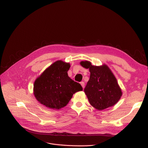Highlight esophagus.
<instances>
[{"instance_id":"esophagus-1","label":"esophagus","mask_w":148,"mask_h":148,"mask_svg":"<svg viewBox=\"0 0 148 148\" xmlns=\"http://www.w3.org/2000/svg\"><path fill=\"white\" fill-rule=\"evenodd\" d=\"M80 84H81V85H82V88L84 89V82H80Z\"/></svg>"}]
</instances>
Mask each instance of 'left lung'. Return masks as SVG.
<instances>
[{"label": "left lung", "mask_w": 148, "mask_h": 148, "mask_svg": "<svg viewBox=\"0 0 148 148\" xmlns=\"http://www.w3.org/2000/svg\"><path fill=\"white\" fill-rule=\"evenodd\" d=\"M81 65L89 68L90 79L84 91L90 104L99 110L114 106L122 96V91L115 77L108 67L93 66L88 61H82Z\"/></svg>", "instance_id": "8db88e82"}]
</instances>
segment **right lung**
<instances>
[{
    "mask_svg": "<svg viewBox=\"0 0 148 148\" xmlns=\"http://www.w3.org/2000/svg\"><path fill=\"white\" fill-rule=\"evenodd\" d=\"M68 63L58 60L46 69L35 80L34 95L47 107L60 109L69 103L75 92L81 91V84L70 79Z\"/></svg>",
    "mask_w": 148,
    "mask_h": 148,
    "instance_id": "obj_1",
    "label": "right lung"
}]
</instances>
